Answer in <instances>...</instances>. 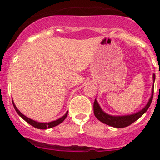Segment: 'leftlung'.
<instances>
[{
	"mask_svg": "<svg viewBox=\"0 0 160 160\" xmlns=\"http://www.w3.org/2000/svg\"><path fill=\"white\" fill-rule=\"evenodd\" d=\"M154 82H155V74H153ZM153 94H154V88L152 89V97L150 98L149 102L146 105V107H144L142 110L140 111L135 113V114H130V115H125V116H112L110 114H106L104 111H102L101 108H100L98 103L96 100H94V113L96 118L98 119L101 121L103 123L107 124V125L111 126V127H114V128H122L128 127L129 125L132 124L133 122H135L137 119L140 118L144 113L146 112L149 108L150 105L152 102V98H153Z\"/></svg>",
	"mask_w": 160,
	"mask_h": 160,
	"instance_id": "left-lung-1",
	"label": "left lung"
}]
</instances>
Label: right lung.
Segmentation results:
<instances>
[{"mask_svg":"<svg viewBox=\"0 0 160 160\" xmlns=\"http://www.w3.org/2000/svg\"><path fill=\"white\" fill-rule=\"evenodd\" d=\"M12 104H13V107H14V109H15V111H17V113L19 114L20 116L22 117V118H23L25 121H26L28 123H29L31 126L34 127V128H38V129H47V128H53V127H55V126H57V125H58V124H60L61 122H62L63 121L65 120V118L67 117V114H68V111H67L64 116H62V118H58V119L55 120V121H53V122H36V121H34V120L30 119V118H29L28 117L25 116L23 114H22V113L20 112L19 110H18V109L16 107V106L14 105L13 102H12Z\"/></svg>","mask_w":160,"mask_h":160,"instance_id":"right-lung-1","label":"right lung"}]
</instances>
